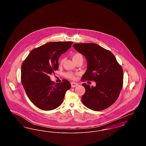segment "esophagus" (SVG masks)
I'll return each mask as SVG.
<instances>
[{
	"instance_id": "1",
	"label": "esophagus",
	"mask_w": 146,
	"mask_h": 146,
	"mask_svg": "<svg viewBox=\"0 0 146 146\" xmlns=\"http://www.w3.org/2000/svg\"><path fill=\"white\" fill-rule=\"evenodd\" d=\"M70 84H71V86L72 88H74V87H76V86L78 85V84L75 83V82H71Z\"/></svg>"
}]
</instances>
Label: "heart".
<instances>
[{"label":"heart","instance_id":"heart-1","mask_svg":"<svg viewBox=\"0 0 146 146\" xmlns=\"http://www.w3.org/2000/svg\"><path fill=\"white\" fill-rule=\"evenodd\" d=\"M72 58H73V61H74V62L76 61L77 60H79V59H82V60H83V56H82V54H79V53H74V54H73ZM63 58H62L60 60V64H62L63 63ZM64 76H66V78H68V79H74L75 78V76H76V75H75L74 73H72V72H67V73H66L64 74Z\"/></svg>","mask_w":146,"mask_h":146}]
</instances>
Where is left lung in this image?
<instances>
[{
	"label": "left lung",
	"instance_id": "8db88e82",
	"mask_svg": "<svg viewBox=\"0 0 146 146\" xmlns=\"http://www.w3.org/2000/svg\"><path fill=\"white\" fill-rule=\"evenodd\" d=\"M73 46L87 59V70L81 80L94 81L96 83L95 87L82 84L85 88L82 97L83 104L95 111L108 108L117 100L123 88L121 66L110 51L97 44L79 43Z\"/></svg>",
	"mask_w": 146,
	"mask_h": 146
}]
</instances>
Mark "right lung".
I'll use <instances>...</instances> for the list:
<instances>
[{
  "label": "right lung",
  "mask_w": 146,
  "mask_h": 146,
  "mask_svg": "<svg viewBox=\"0 0 146 146\" xmlns=\"http://www.w3.org/2000/svg\"><path fill=\"white\" fill-rule=\"evenodd\" d=\"M73 42H50L32 50L21 66V80L29 99L39 109L53 110L62 103L71 85L66 79L55 84L50 75L58 68L60 56Z\"/></svg>",
  "instance_id": "obj_1"
}]
</instances>
